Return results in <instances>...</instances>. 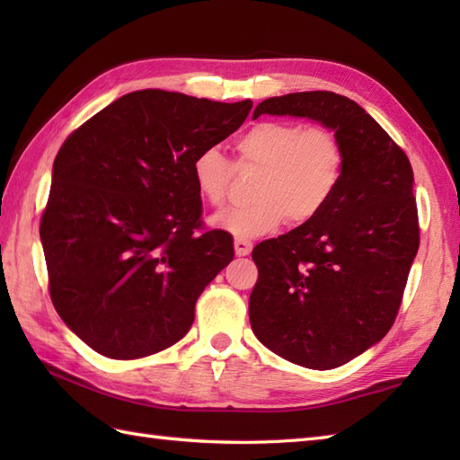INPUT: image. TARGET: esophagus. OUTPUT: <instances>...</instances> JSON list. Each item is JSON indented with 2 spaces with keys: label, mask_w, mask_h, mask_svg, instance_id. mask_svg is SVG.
I'll list each match as a JSON object with an SVG mask.
<instances>
[{
  "label": "esophagus",
  "mask_w": 460,
  "mask_h": 460,
  "mask_svg": "<svg viewBox=\"0 0 460 460\" xmlns=\"http://www.w3.org/2000/svg\"><path fill=\"white\" fill-rule=\"evenodd\" d=\"M233 245H235V255L237 257H247L249 252H251V249H252V243L251 241H247V239H235V243H233Z\"/></svg>",
  "instance_id": "esophagus-1"
}]
</instances>
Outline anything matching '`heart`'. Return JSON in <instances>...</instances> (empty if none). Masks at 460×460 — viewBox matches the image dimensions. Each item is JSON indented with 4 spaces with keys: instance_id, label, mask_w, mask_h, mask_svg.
Wrapping results in <instances>:
<instances>
[{
    "instance_id": "b5f03b06",
    "label": "heart",
    "mask_w": 460,
    "mask_h": 460,
    "mask_svg": "<svg viewBox=\"0 0 460 460\" xmlns=\"http://www.w3.org/2000/svg\"><path fill=\"white\" fill-rule=\"evenodd\" d=\"M241 165L261 170L252 199L213 219L239 239L277 231L282 223L302 227L316 221L334 198L346 172L348 152L340 132L326 124L261 120L237 138ZM199 198L223 208L229 198L233 164L219 148H203L191 162Z\"/></svg>"
}]
</instances>
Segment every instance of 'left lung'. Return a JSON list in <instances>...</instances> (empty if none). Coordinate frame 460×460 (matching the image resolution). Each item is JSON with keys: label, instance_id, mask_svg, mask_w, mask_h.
<instances>
[{"label": "left lung", "instance_id": "obj_1", "mask_svg": "<svg viewBox=\"0 0 460 460\" xmlns=\"http://www.w3.org/2000/svg\"><path fill=\"white\" fill-rule=\"evenodd\" d=\"M261 114L308 116L346 144L344 178L324 213L252 249L249 300L251 328L269 349L302 367H338L384 338L402 306L419 249L411 164L348 96H272L252 119Z\"/></svg>", "mask_w": 460, "mask_h": 460}]
</instances>
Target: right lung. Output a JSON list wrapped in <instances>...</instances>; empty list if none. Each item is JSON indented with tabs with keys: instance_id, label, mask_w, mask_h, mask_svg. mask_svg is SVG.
Masks as SVG:
<instances>
[{
	"instance_id": "obj_1",
	"label": "right lung",
	"mask_w": 460,
	"mask_h": 460,
	"mask_svg": "<svg viewBox=\"0 0 460 460\" xmlns=\"http://www.w3.org/2000/svg\"><path fill=\"white\" fill-rule=\"evenodd\" d=\"M251 109L146 89L68 134L39 233L53 306L86 346L138 359L190 330L203 288L235 255L227 231L205 229L191 162Z\"/></svg>"
}]
</instances>
